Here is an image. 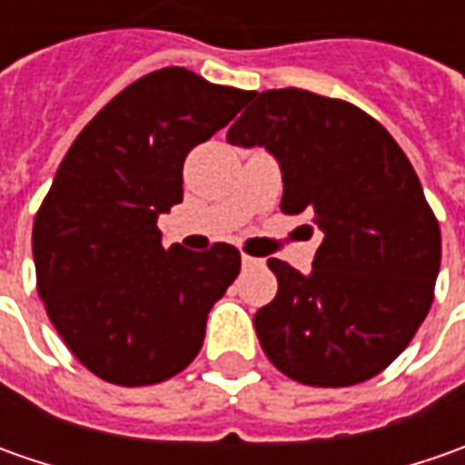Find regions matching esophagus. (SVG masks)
Returning a JSON list of instances; mask_svg holds the SVG:
<instances>
[{"instance_id": "1", "label": "esophagus", "mask_w": 465, "mask_h": 465, "mask_svg": "<svg viewBox=\"0 0 465 465\" xmlns=\"http://www.w3.org/2000/svg\"><path fill=\"white\" fill-rule=\"evenodd\" d=\"M253 263H261V261L251 259V256H245V253H242V266H253Z\"/></svg>"}]
</instances>
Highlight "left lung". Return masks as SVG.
Masks as SVG:
<instances>
[{
  "label": "left lung",
  "instance_id": "obj_1",
  "mask_svg": "<svg viewBox=\"0 0 465 465\" xmlns=\"http://www.w3.org/2000/svg\"><path fill=\"white\" fill-rule=\"evenodd\" d=\"M251 100L227 142L274 154L282 212L308 214L323 232L308 277L269 259L279 290L253 318L261 349L297 383L370 381L409 347L435 300L438 217L409 157L362 108L297 87Z\"/></svg>",
  "mask_w": 465,
  "mask_h": 465
}]
</instances>
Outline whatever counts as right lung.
I'll list each match as a JSON object with an SVG mask.
<instances>
[{
    "label": "right lung",
    "instance_id": "add662e5",
    "mask_svg": "<svg viewBox=\"0 0 465 465\" xmlns=\"http://www.w3.org/2000/svg\"><path fill=\"white\" fill-rule=\"evenodd\" d=\"M251 95L165 66L124 87L64 154L33 223L35 284L64 344L103 381L163 383L204 344L241 253L165 248L157 217L183 202L186 154Z\"/></svg>",
    "mask_w": 465,
    "mask_h": 465
}]
</instances>
